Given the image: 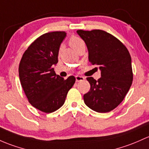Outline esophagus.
<instances>
[{"instance_id":"esophagus-1","label":"esophagus","mask_w":149,"mask_h":149,"mask_svg":"<svg viewBox=\"0 0 149 149\" xmlns=\"http://www.w3.org/2000/svg\"><path fill=\"white\" fill-rule=\"evenodd\" d=\"M85 79V78L83 77V76H76V82H79V81H82Z\"/></svg>"}]
</instances>
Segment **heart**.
Listing matches in <instances>:
<instances>
[{
    "label": "heart",
    "mask_w": 149,
    "mask_h": 149,
    "mask_svg": "<svg viewBox=\"0 0 149 149\" xmlns=\"http://www.w3.org/2000/svg\"><path fill=\"white\" fill-rule=\"evenodd\" d=\"M68 43H69L70 46L73 49L76 51L77 48H79L80 46H85L84 41L81 38L76 36H73L69 38L68 40Z\"/></svg>",
    "instance_id": "heart-1"
}]
</instances>
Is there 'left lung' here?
I'll use <instances>...</instances> for the list:
<instances>
[{
    "label": "left lung",
    "mask_w": 149,
    "mask_h": 149,
    "mask_svg": "<svg viewBox=\"0 0 149 149\" xmlns=\"http://www.w3.org/2000/svg\"><path fill=\"white\" fill-rule=\"evenodd\" d=\"M77 33L86 44L89 61L101 74L97 81L86 79L91 88L84 95V103L96 112L111 111L124 99L132 84L129 52L118 38L102 30H78Z\"/></svg>",
    "instance_id": "obj_1"
}]
</instances>
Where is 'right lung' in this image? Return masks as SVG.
<instances>
[{
  "label": "right lung",
  "instance_id": "add662e5",
  "mask_svg": "<svg viewBox=\"0 0 149 149\" xmlns=\"http://www.w3.org/2000/svg\"><path fill=\"white\" fill-rule=\"evenodd\" d=\"M65 31H54L36 39L23 54L19 64V79L29 103L44 113L56 111L63 105L76 79H64L54 71Z\"/></svg>",
  "mask_w": 149,
  "mask_h": 149
}]
</instances>
